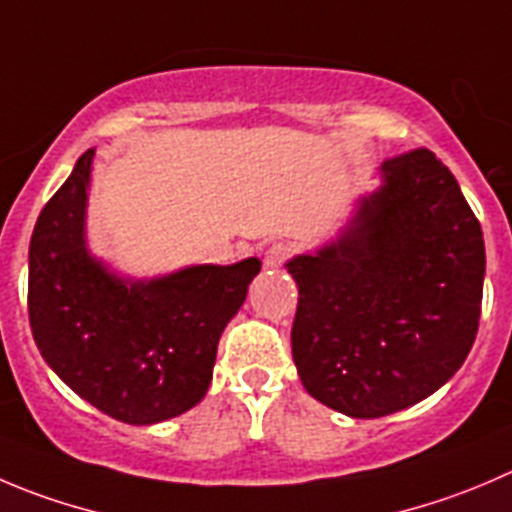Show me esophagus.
Masks as SVG:
<instances>
[{
	"mask_svg": "<svg viewBox=\"0 0 512 512\" xmlns=\"http://www.w3.org/2000/svg\"><path fill=\"white\" fill-rule=\"evenodd\" d=\"M291 256V248L286 243H271L264 251V269H281Z\"/></svg>",
	"mask_w": 512,
	"mask_h": 512,
	"instance_id": "34e87169",
	"label": "esophagus"
}]
</instances>
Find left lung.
<instances>
[{
    "label": "left lung",
    "mask_w": 512,
    "mask_h": 512,
    "mask_svg": "<svg viewBox=\"0 0 512 512\" xmlns=\"http://www.w3.org/2000/svg\"><path fill=\"white\" fill-rule=\"evenodd\" d=\"M337 241L286 264L299 286L291 354L321 405L392 415L442 387L478 334L483 228L427 148L382 163Z\"/></svg>",
    "instance_id": "obj_1"
}]
</instances>
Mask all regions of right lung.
I'll return each mask as SVG.
<instances>
[{
  "mask_svg": "<svg viewBox=\"0 0 512 512\" xmlns=\"http://www.w3.org/2000/svg\"><path fill=\"white\" fill-rule=\"evenodd\" d=\"M92 155L42 208L29 241V326L57 377L128 425H155L208 392L218 339L246 301L259 259L123 279L87 251Z\"/></svg>",
  "mask_w": 512,
  "mask_h": 512,
  "instance_id": "obj_1",
  "label": "right lung"
}]
</instances>
